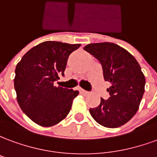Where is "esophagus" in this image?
I'll list each match as a JSON object with an SVG mask.
<instances>
[{
  "label": "esophagus",
  "instance_id": "34e87169",
  "mask_svg": "<svg viewBox=\"0 0 157 157\" xmlns=\"http://www.w3.org/2000/svg\"><path fill=\"white\" fill-rule=\"evenodd\" d=\"M81 92H82L83 94H89V92L86 91V90H84V89H81Z\"/></svg>",
  "mask_w": 157,
  "mask_h": 157
}]
</instances>
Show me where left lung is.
<instances>
[{
	"instance_id": "1",
	"label": "left lung",
	"mask_w": 157,
	"mask_h": 157,
	"mask_svg": "<svg viewBox=\"0 0 157 157\" xmlns=\"http://www.w3.org/2000/svg\"><path fill=\"white\" fill-rule=\"evenodd\" d=\"M84 49L100 62L104 80L111 82L109 99L101 98L100 104L90 109V113L99 124L118 128L137 112L145 92V75L135 57L113 43L89 44Z\"/></svg>"
}]
</instances>
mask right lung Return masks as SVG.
Segmentation results:
<instances>
[{
	"label": "right lung",
	"instance_id": "add662e5",
	"mask_svg": "<svg viewBox=\"0 0 157 157\" xmlns=\"http://www.w3.org/2000/svg\"><path fill=\"white\" fill-rule=\"evenodd\" d=\"M81 44L43 42L23 55L15 70L17 99L31 120L44 127L57 124L67 116L78 91L56 87L64 76L67 59Z\"/></svg>",
	"mask_w": 157,
	"mask_h": 157
}]
</instances>
